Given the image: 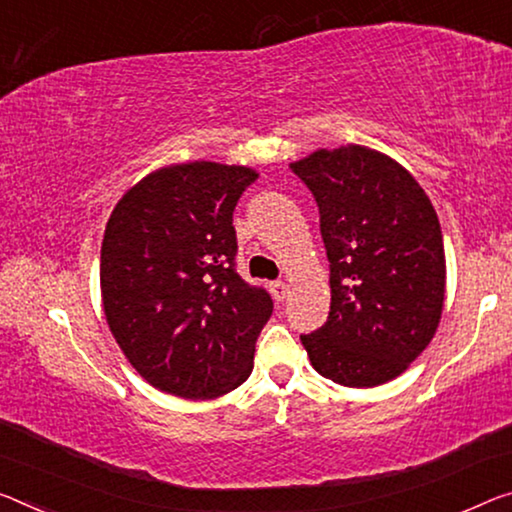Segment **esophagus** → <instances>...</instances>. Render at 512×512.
<instances>
[{
	"instance_id": "34e87169",
	"label": "esophagus",
	"mask_w": 512,
	"mask_h": 512,
	"mask_svg": "<svg viewBox=\"0 0 512 512\" xmlns=\"http://www.w3.org/2000/svg\"><path fill=\"white\" fill-rule=\"evenodd\" d=\"M270 290H272V295H274V300L277 302H283L286 300V295H288V286L283 281H274L272 286H270Z\"/></svg>"
}]
</instances>
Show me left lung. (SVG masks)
I'll use <instances>...</instances> for the list:
<instances>
[{"mask_svg": "<svg viewBox=\"0 0 512 512\" xmlns=\"http://www.w3.org/2000/svg\"><path fill=\"white\" fill-rule=\"evenodd\" d=\"M290 169L316 196L332 270L327 322L302 336L311 366L355 389L396 380L444 311V238L428 194L403 164L361 144L318 148Z\"/></svg>", "mask_w": 512, "mask_h": 512, "instance_id": "8db88e82", "label": "left lung"}]
</instances>
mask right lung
Instances as JSON below:
<instances>
[{"mask_svg": "<svg viewBox=\"0 0 512 512\" xmlns=\"http://www.w3.org/2000/svg\"><path fill=\"white\" fill-rule=\"evenodd\" d=\"M256 169L185 162L125 192L107 219L100 295L130 366L171 396L210 400L254 368L272 300L235 272L233 210Z\"/></svg>", "mask_w": 512, "mask_h": 512, "instance_id": "obj_1", "label": "right lung"}]
</instances>
